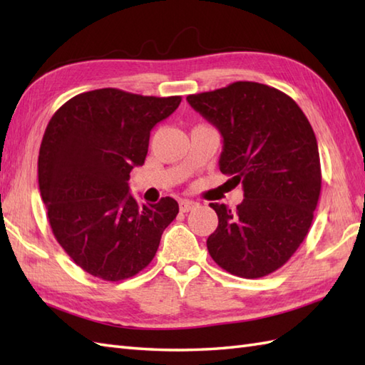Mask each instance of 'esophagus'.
<instances>
[{"label": "esophagus", "mask_w": 365, "mask_h": 365, "mask_svg": "<svg viewBox=\"0 0 365 365\" xmlns=\"http://www.w3.org/2000/svg\"><path fill=\"white\" fill-rule=\"evenodd\" d=\"M195 207H196V202H192V200H180V212L183 213L191 212Z\"/></svg>", "instance_id": "1"}]
</instances>
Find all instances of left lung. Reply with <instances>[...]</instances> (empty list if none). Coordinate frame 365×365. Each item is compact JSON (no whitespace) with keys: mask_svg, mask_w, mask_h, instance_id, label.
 <instances>
[{"mask_svg":"<svg viewBox=\"0 0 365 365\" xmlns=\"http://www.w3.org/2000/svg\"><path fill=\"white\" fill-rule=\"evenodd\" d=\"M188 103L220 130V169L245 199L230 210L210 204L218 227L207 238L227 273L257 279L289 260L304 242L320 197L319 145L292 97L267 84L237 81L192 94Z\"/></svg>","mask_w":365,"mask_h":365,"instance_id":"obj_1","label":"left lung"}]
</instances>
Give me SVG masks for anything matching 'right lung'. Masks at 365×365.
Segmentation results:
<instances>
[{"instance_id": "add662e5", "label": "right lung", "mask_w": 365, "mask_h": 365, "mask_svg": "<svg viewBox=\"0 0 365 365\" xmlns=\"http://www.w3.org/2000/svg\"><path fill=\"white\" fill-rule=\"evenodd\" d=\"M180 96L105 88L75 96L53 114L38 150V190L54 238L86 273L122 281L144 269L178 213L173 197L138 205L130 173L143 166L150 130Z\"/></svg>"}]
</instances>
